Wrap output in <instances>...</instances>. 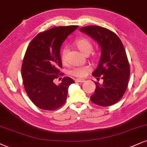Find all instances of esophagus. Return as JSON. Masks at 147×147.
<instances>
[{"label":"esophagus","mask_w":147,"mask_h":147,"mask_svg":"<svg viewBox=\"0 0 147 147\" xmlns=\"http://www.w3.org/2000/svg\"><path fill=\"white\" fill-rule=\"evenodd\" d=\"M84 81H85V79H75V82L84 83Z\"/></svg>","instance_id":"obj_1"}]
</instances>
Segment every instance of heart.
<instances>
[{
  "label": "heart",
  "instance_id": "heart-1",
  "mask_svg": "<svg viewBox=\"0 0 147 147\" xmlns=\"http://www.w3.org/2000/svg\"><path fill=\"white\" fill-rule=\"evenodd\" d=\"M75 45L77 49L81 51V53L85 55L89 54L93 49L92 43L90 40H89L87 38L79 39L75 42ZM67 53H68V49L66 48H64L62 50L61 55V61L63 63H66V62ZM90 67L88 66L76 67V68H74L72 70H70V74L76 77H84L87 75L88 72L90 70Z\"/></svg>",
  "mask_w": 147,
  "mask_h": 147
}]
</instances>
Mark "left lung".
Listing matches in <instances>:
<instances>
[{
	"label": "left lung",
	"mask_w": 147,
	"mask_h": 147,
	"mask_svg": "<svg viewBox=\"0 0 147 147\" xmlns=\"http://www.w3.org/2000/svg\"><path fill=\"white\" fill-rule=\"evenodd\" d=\"M80 31L96 40L101 49L99 63L92 75L103 82H94L96 89L91 101L102 107L114 105L123 97L129 79V63L124 46L116 33L106 28L88 26Z\"/></svg>",
	"instance_id": "8db88e82"
}]
</instances>
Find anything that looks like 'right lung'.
<instances>
[{
  "label": "right lung",
  "mask_w": 147,
  "mask_h": 147,
  "mask_svg": "<svg viewBox=\"0 0 147 147\" xmlns=\"http://www.w3.org/2000/svg\"><path fill=\"white\" fill-rule=\"evenodd\" d=\"M78 26H57L38 34L30 42L22 65V78L29 98L37 107L53 111L66 102L69 86L75 81L68 77L56 85L55 79L63 75L60 48Z\"/></svg>",
  "instance_id": "add662e5"
}]
</instances>
